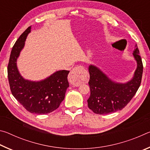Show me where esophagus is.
Masks as SVG:
<instances>
[{"label": "esophagus", "instance_id": "obj_1", "mask_svg": "<svg viewBox=\"0 0 150 150\" xmlns=\"http://www.w3.org/2000/svg\"><path fill=\"white\" fill-rule=\"evenodd\" d=\"M84 71V67L83 66H77L73 68L68 77L71 84L76 87L79 86L85 79Z\"/></svg>", "mask_w": 150, "mask_h": 150}]
</instances>
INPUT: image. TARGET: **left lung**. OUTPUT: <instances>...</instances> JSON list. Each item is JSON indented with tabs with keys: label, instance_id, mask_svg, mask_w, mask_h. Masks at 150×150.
Returning <instances> with one entry per match:
<instances>
[{
	"label": "left lung",
	"instance_id": "8db88e82",
	"mask_svg": "<svg viewBox=\"0 0 150 150\" xmlns=\"http://www.w3.org/2000/svg\"><path fill=\"white\" fill-rule=\"evenodd\" d=\"M133 55L137 62V68L133 78L125 83L115 82L96 66L89 65L91 95L87 102L88 107L94 112L106 115L120 110L135 95L140 86L143 73V63L137 44Z\"/></svg>",
	"mask_w": 150,
	"mask_h": 150
}]
</instances>
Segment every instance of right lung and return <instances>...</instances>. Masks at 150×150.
<instances>
[{
    "label": "right lung",
    "instance_id": "1",
    "mask_svg": "<svg viewBox=\"0 0 150 150\" xmlns=\"http://www.w3.org/2000/svg\"><path fill=\"white\" fill-rule=\"evenodd\" d=\"M29 26L22 33L12 47L8 65V78L14 98L31 113L45 115L59 107L69 87L67 75L69 71H58L40 81H31L22 77L16 65L17 58L23 49Z\"/></svg>",
    "mask_w": 150,
    "mask_h": 150
}]
</instances>
